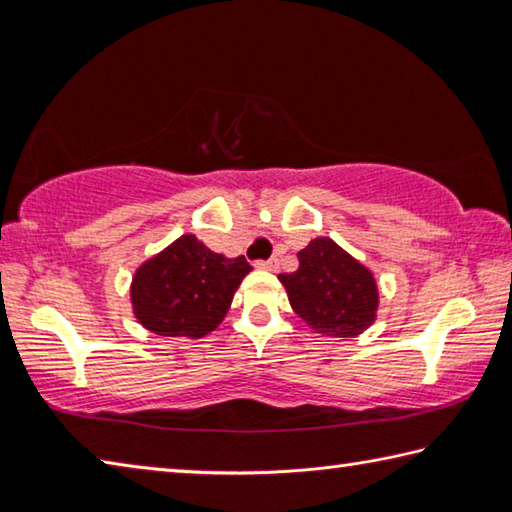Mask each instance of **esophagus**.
<instances>
[{"instance_id": "obj_1", "label": "esophagus", "mask_w": 512, "mask_h": 512, "mask_svg": "<svg viewBox=\"0 0 512 512\" xmlns=\"http://www.w3.org/2000/svg\"><path fill=\"white\" fill-rule=\"evenodd\" d=\"M255 266L262 268V271H275V268H277V259H275V257H271V259H257Z\"/></svg>"}]
</instances>
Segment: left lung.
Returning a JSON list of instances; mask_svg holds the SVG:
<instances>
[{"label":"left lung","instance_id":"left-lung-1","mask_svg":"<svg viewBox=\"0 0 512 512\" xmlns=\"http://www.w3.org/2000/svg\"><path fill=\"white\" fill-rule=\"evenodd\" d=\"M298 262V271L282 273L280 282L293 311L318 334L357 336L375 320V277L332 239L309 241L298 253Z\"/></svg>","mask_w":512,"mask_h":512}]
</instances>
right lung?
Here are the masks:
<instances>
[{
  "mask_svg": "<svg viewBox=\"0 0 512 512\" xmlns=\"http://www.w3.org/2000/svg\"><path fill=\"white\" fill-rule=\"evenodd\" d=\"M248 273L246 257L228 259L185 235L137 268L131 287L135 316L160 336L201 339L228 314Z\"/></svg>",
  "mask_w": 512,
  "mask_h": 512,
  "instance_id": "obj_1",
  "label": "right lung"
}]
</instances>
